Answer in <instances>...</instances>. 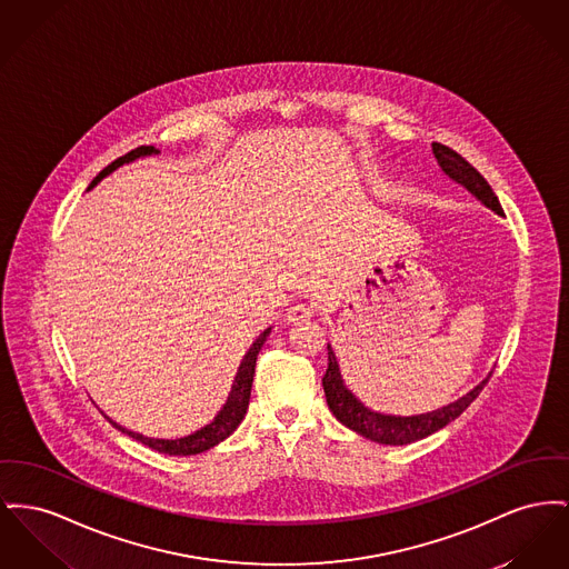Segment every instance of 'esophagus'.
I'll return each instance as SVG.
<instances>
[{
  "label": "esophagus",
  "instance_id": "obj_1",
  "mask_svg": "<svg viewBox=\"0 0 569 569\" xmlns=\"http://www.w3.org/2000/svg\"><path fill=\"white\" fill-rule=\"evenodd\" d=\"M311 318H313V307H311V305H305V302L292 305V307L288 309V313H286V320L292 322V325L307 322V320H311Z\"/></svg>",
  "mask_w": 569,
  "mask_h": 569
}]
</instances>
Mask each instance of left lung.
Segmentation results:
<instances>
[{
	"instance_id": "8db88e82",
	"label": "left lung",
	"mask_w": 569,
	"mask_h": 569,
	"mask_svg": "<svg viewBox=\"0 0 569 569\" xmlns=\"http://www.w3.org/2000/svg\"><path fill=\"white\" fill-rule=\"evenodd\" d=\"M432 150H435L436 161L440 163V168L445 169V173H449L456 182L465 184L477 200L483 201L486 206H490L492 210H497L501 214V203H499V198L495 196L492 187L488 184V180L477 169L468 163L465 157H460L456 150H451L449 146H442L438 141L432 143ZM327 350H329V368H327V373L322 378V387H325L327 403H329L335 419L341 426L350 428L352 432L366 436L369 440L380 442V445H408V442H415V440H421L426 436L435 435L440 428H445L447 423L458 419L468 406L477 400V396L481 393V389L490 380V378H486L465 398H460V400L453 401L445 408H438L435 412L417 415V417H391V415L371 412L343 387V380H341L339 366L335 361L331 346H327Z\"/></svg>"
}]
</instances>
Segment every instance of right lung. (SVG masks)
I'll list each match as a JSON object with an SVG mask.
<instances>
[{
  "mask_svg": "<svg viewBox=\"0 0 569 569\" xmlns=\"http://www.w3.org/2000/svg\"><path fill=\"white\" fill-rule=\"evenodd\" d=\"M154 152H159V150H154V146H139V148H134L131 152H127L124 157L116 159L111 166H107V168L102 169L101 173L92 180V184H90L88 189H92L97 182H101L102 178H104L107 173H111L113 169L120 168V166H124V163H129V161H134V159H139V157L154 154ZM268 333H270V329H267L264 333L260 335V337L253 341V346L249 348V352L244 355V359H242V363H240V368H238V373H236L232 393H230V398L226 401V406L221 408V412L214 417V421H212L210 426L201 428L196 435L176 438V440H159V438H148V436L129 432V430H124L122 426H118V423H113V421H111V423H113L120 432L131 436L134 440L143 442V445H148L150 449H154V451H159V453H166V456H196V453H201V451H208L210 447L219 445L221 440H226L228 436L232 435L236 428L240 426V421L244 419V412H247V408H249V398H251V385H253V373H256V359H258V355H260V350H262V346H264V341H267Z\"/></svg>",
  "mask_w": 569,
  "mask_h": 569,
  "instance_id": "add662e5",
  "label": "right lung"
}]
</instances>
